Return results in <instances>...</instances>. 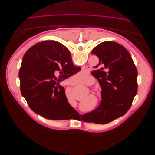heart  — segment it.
<instances>
[{"mask_svg": "<svg viewBox=\"0 0 155 155\" xmlns=\"http://www.w3.org/2000/svg\"><path fill=\"white\" fill-rule=\"evenodd\" d=\"M74 77L76 78L77 81H82L83 79V76H82L81 74H78L75 75ZM94 82V79L92 77H90L89 76H86V84L87 85H91Z\"/></svg>", "mask_w": 155, "mask_h": 155, "instance_id": "b5f03b06", "label": "heart"}]
</instances>
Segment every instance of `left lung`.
I'll return each mask as SVG.
<instances>
[{
    "label": "left lung",
    "instance_id": "left-lung-1",
    "mask_svg": "<svg viewBox=\"0 0 155 155\" xmlns=\"http://www.w3.org/2000/svg\"><path fill=\"white\" fill-rule=\"evenodd\" d=\"M91 54L99 58L94 76L102 89V100L98 108L84 115V122L105 124L122 117L130 108L137 91V71L129 51L117 42H102Z\"/></svg>",
    "mask_w": 155,
    "mask_h": 155
}]
</instances>
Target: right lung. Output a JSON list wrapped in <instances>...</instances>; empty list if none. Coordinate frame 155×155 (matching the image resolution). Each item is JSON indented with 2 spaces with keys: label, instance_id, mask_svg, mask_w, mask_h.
Returning <instances> with one entry per match:
<instances>
[{
  "label": "right lung",
  "instance_id": "add662e5",
  "mask_svg": "<svg viewBox=\"0 0 155 155\" xmlns=\"http://www.w3.org/2000/svg\"><path fill=\"white\" fill-rule=\"evenodd\" d=\"M80 70L62 43H36L28 50L22 61L19 71L21 94L33 111L45 119H69L78 113L69 105L64 87L59 84Z\"/></svg>",
  "mask_w": 155,
  "mask_h": 155
}]
</instances>
